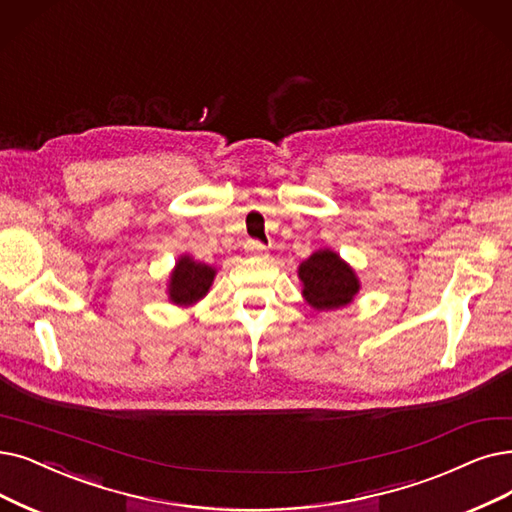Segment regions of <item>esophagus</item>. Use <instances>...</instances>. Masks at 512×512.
Returning <instances> with one entry per match:
<instances>
[{
	"instance_id": "obj_1",
	"label": "esophagus",
	"mask_w": 512,
	"mask_h": 512,
	"mask_svg": "<svg viewBox=\"0 0 512 512\" xmlns=\"http://www.w3.org/2000/svg\"><path fill=\"white\" fill-rule=\"evenodd\" d=\"M245 250H248L252 256H267V248L260 241H248L245 243Z\"/></svg>"
}]
</instances>
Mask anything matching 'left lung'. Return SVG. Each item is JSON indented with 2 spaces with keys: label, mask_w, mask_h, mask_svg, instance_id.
I'll list each match as a JSON object with an SVG mask.
<instances>
[{
  "label": "left lung",
  "mask_w": 512,
  "mask_h": 512,
  "mask_svg": "<svg viewBox=\"0 0 512 512\" xmlns=\"http://www.w3.org/2000/svg\"><path fill=\"white\" fill-rule=\"evenodd\" d=\"M302 298L315 311H336L351 304L361 290L355 269L338 252L321 248L300 262Z\"/></svg>",
  "instance_id": "left-lung-1"
}]
</instances>
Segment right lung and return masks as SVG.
<instances>
[{"mask_svg": "<svg viewBox=\"0 0 512 512\" xmlns=\"http://www.w3.org/2000/svg\"><path fill=\"white\" fill-rule=\"evenodd\" d=\"M216 277V269L206 262H199L189 254L178 256L174 269L168 277V300L174 306H189L197 304L201 298H206Z\"/></svg>", "mask_w": 512, "mask_h": 512, "instance_id": "1", "label": "right lung"}]
</instances>
